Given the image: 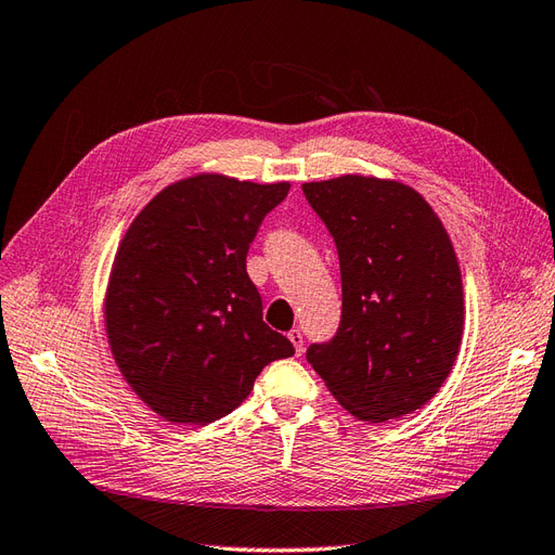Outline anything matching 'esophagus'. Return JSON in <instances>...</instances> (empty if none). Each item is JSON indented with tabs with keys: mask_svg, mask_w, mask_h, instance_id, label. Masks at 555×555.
Instances as JSON below:
<instances>
[{
	"mask_svg": "<svg viewBox=\"0 0 555 555\" xmlns=\"http://www.w3.org/2000/svg\"><path fill=\"white\" fill-rule=\"evenodd\" d=\"M288 339H291V344L295 346V353L302 356V351H305V337H302V332H299L297 327L291 330V332H288Z\"/></svg>",
	"mask_w": 555,
	"mask_h": 555,
	"instance_id": "esophagus-1",
	"label": "esophagus"
}]
</instances>
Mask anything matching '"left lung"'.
<instances>
[{
  "label": "left lung",
  "mask_w": 555,
  "mask_h": 555,
  "mask_svg": "<svg viewBox=\"0 0 555 555\" xmlns=\"http://www.w3.org/2000/svg\"><path fill=\"white\" fill-rule=\"evenodd\" d=\"M337 244L341 323L307 360L360 421L421 409L453 370L463 341V279L449 232L400 181L344 173L302 183Z\"/></svg>",
  "instance_id": "left-lung-1"
}]
</instances>
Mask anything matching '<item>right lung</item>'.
I'll return each mask as SVG.
<instances>
[{
    "mask_svg": "<svg viewBox=\"0 0 555 555\" xmlns=\"http://www.w3.org/2000/svg\"><path fill=\"white\" fill-rule=\"evenodd\" d=\"M288 181L195 173L160 190L125 232L111 267L104 323L125 382L157 416L207 425L240 406L293 344L262 321L246 272L262 218Z\"/></svg>",
    "mask_w": 555,
    "mask_h": 555,
    "instance_id": "obj_1",
    "label": "right lung"
}]
</instances>
